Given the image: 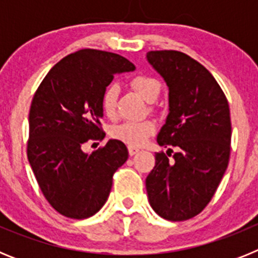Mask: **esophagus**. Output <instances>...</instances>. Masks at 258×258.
Masks as SVG:
<instances>
[{"label": "esophagus", "instance_id": "34e87169", "mask_svg": "<svg viewBox=\"0 0 258 258\" xmlns=\"http://www.w3.org/2000/svg\"><path fill=\"white\" fill-rule=\"evenodd\" d=\"M127 150H129V155H131V156H134V155L140 152V149H136V147H129Z\"/></svg>", "mask_w": 258, "mask_h": 258}]
</instances>
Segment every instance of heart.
Listing matches in <instances>:
<instances>
[{
    "mask_svg": "<svg viewBox=\"0 0 258 258\" xmlns=\"http://www.w3.org/2000/svg\"><path fill=\"white\" fill-rule=\"evenodd\" d=\"M132 86L141 97L147 102L156 101L160 94V83L150 76H137L132 80ZM120 88L117 84H111L104 89L102 94L101 106L104 115L113 117L117 106V97ZM154 121L142 120V121H124L111 127L109 134L113 140H117L131 147H140L147 141L150 136L155 133Z\"/></svg>",
    "mask_w": 258,
    "mask_h": 258,
    "instance_id": "1",
    "label": "heart"
}]
</instances>
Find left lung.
<instances>
[{
	"label": "left lung",
	"mask_w": 258,
	"mask_h": 258,
	"mask_svg": "<svg viewBox=\"0 0 258 258\" xmlns=\"http://www.w3.org/2000/svg\"><path fill=\"white\" fill-rule=\"evenodd\" d=\"M147 61L169 90V113L157 143L173 146L170 156L155 154L146 178L150 206L168 221L199 214L226 172L231 143L227 99L216 79L199 61L174 50L147 52Z\"/></svg>",
	"instance_id": "left-lung-1"
}]
</instances>
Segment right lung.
<instances>
[{
  "label": "right lung",
  "mask_w": 258,
  "mask_h": 258,
  "mask_svg": "<svg viewBox=\"0 0 258 258\" xmlns=\"http://www.w3.org/2000/svg\"><path fill=\"white\" fill-rule=\"evenodd\" d=\"M134 70L118 54L79 50L49 71L33 97L29 165L50 206L66 217L84 220L101 211L113 173L127 160L126 146L117 140L93 154L84 152L83 145L101 138V99L113 75Z\"/></svg>",
  "instance_id": "right-lung-1"
}]
</instances>
